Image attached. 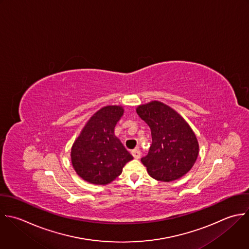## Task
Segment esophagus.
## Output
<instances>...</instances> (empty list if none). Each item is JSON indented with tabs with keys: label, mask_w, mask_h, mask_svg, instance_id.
Returning <instances> with one entry per match:
<instances>
[{
	"label": "esophagus",
	"mask_w": 249,
	"mask_h": 249,
	"mask_svg": "<svg viewBox=\"0 0 249 249\" xmlns=\"http://www.w3.org/2000/svg\"><path fill=\"white\" fill-rule=\"evenodd\" d=\"M132 155L135 159H140L141 158V150L140 149H134L132 151Z\"/></svg>",
	"instance_id": "34e87169"
}]
</instances>
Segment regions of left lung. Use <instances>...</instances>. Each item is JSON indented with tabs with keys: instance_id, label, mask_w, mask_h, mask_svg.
Instances as JSON below:
<instances>
[{
	"instance_id": "left-lung-1",
	"label": "left lung",
	"mask_w": 249,
	"mask_h": 249,
	"mask_svg": "<svg viewBox=\"0 0 249 249\" xmlns=\"http://www.w3.org/2000/svg\"><path fill=\"white\" fill-rule=\"evenodd\" d=\"M137 113L151 130V146L142 158L149 176L169 182L187 174L199 154L197 138L187 122L158 101L140 106Z\"/></svg>"
}]
</instances>
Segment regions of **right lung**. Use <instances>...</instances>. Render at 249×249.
Instances as JSON below:
<instances>
[{
  "instance_id": "right-lung-1",
  "label": "right lung",
  "mask_w": 249,
  "mask_h": 249,
  "mask_svg": "<svg viewBox=\"0 0 249 249\" xmlns=\"http://www.w3.org/2000/svg\"><path fill=\"white\" fill-rule=\"evenodd\" d=\"M119 106L98 110L73 142L71 157L76 174L93 184L105 185L122 173L133 156L114 136V127L123 115Z\"/></svg>"
}]
</instances>
